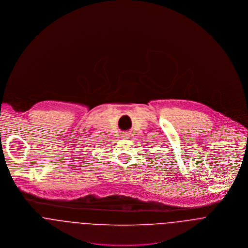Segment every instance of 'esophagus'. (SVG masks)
<instances>
[{"instance_id": "1", "label": "esophagus", "mask_w": 248, "mask_h": 248, "mask_svg": "<svg viewBox=\"0 0 248 248\" xmlns=\"http://www.w3.org/2000/svg\"><path fill=\"white\" fill-rule=\"evenodd\" d=\"M128 136H129V133H127V132H124L122 134V137H124V139H126V138H128Z\"/></svg>"}]
</instances>
